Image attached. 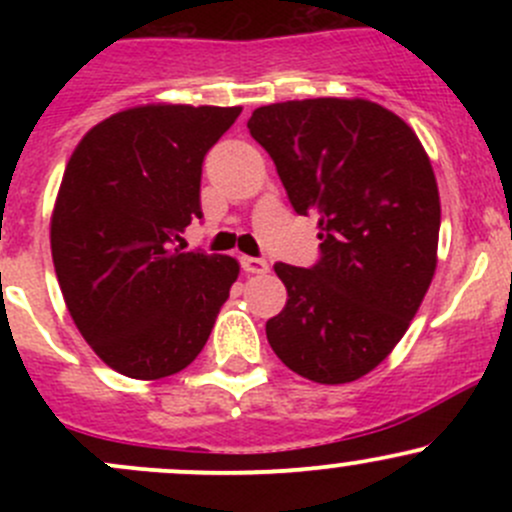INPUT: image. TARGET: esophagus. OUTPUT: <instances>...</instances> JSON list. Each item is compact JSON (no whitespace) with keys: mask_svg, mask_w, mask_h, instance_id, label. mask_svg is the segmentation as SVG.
Listing matches in <instances>:
<instances>
[{"mask_svg":"<svg viewBox=\"0 0 512 512\" xmlns=\"http://www.w3.org/2000/svg\"><path fill=\"white\" fill-rule=\"evenodd\" d=\"M240 265L247 275H265L270 270L265 257H240Z\"/></svg>","mask_w":512,"mask_h":512,"instance_id":"1","label":"esophagus"}]
</instances>
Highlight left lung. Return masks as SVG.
I'll return each mask as SVG.
<instances>
[{
  "instance_id": "1",
  "label": "left lung",
  "mask_w": 512,
  "mask_h": 512,
  "mask_svg": "<svg viewBox=\"0 0 512 512\" xmlns=\"http://www.w3.org/2000/svg\"><path fill=\"white\" fill-rule=\"evenodd\" d=\"M247 128L294 213L319 215L322 240L312 267L275 265L287 304L267 322V342L304 379H359L399 344L436 272L431 160L396 113L364 98L272 103Z\"/></svg>"
}]
</instances>
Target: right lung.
<instances>
[{
  "label": "right lung",
  "instance_id": "1",
  "mask_svg": "<svg viewBox=\"0 0 512 512\" xmlns=\"http://www.w3.org/2000/svg\"><path fill=\"white\" fill-rule=\"evenodd\" d=\"M242 108L141 106L91 128L66 165L51 257L71 319L118 374H178L208 342L240 265L183 252L203 160Z\"/></svg>",
  "mask_w": 512,
  "mask_h": 512
}]
</instances>
